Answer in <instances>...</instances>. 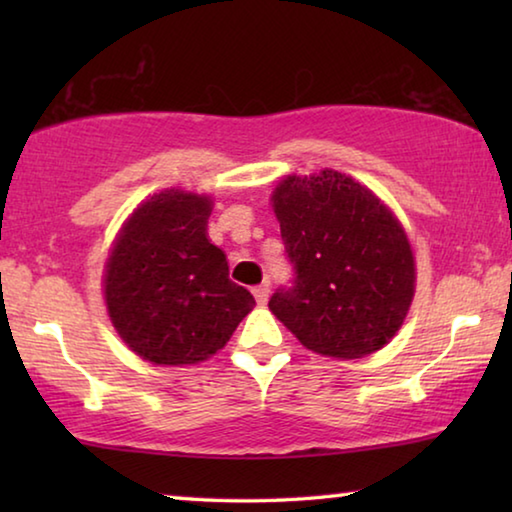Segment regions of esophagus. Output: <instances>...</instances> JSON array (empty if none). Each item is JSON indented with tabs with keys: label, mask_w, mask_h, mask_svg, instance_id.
<instances>
[{
	"label": "esophagus",
	"mask_w": 512,
	"mask_h": 512,
	"mask_svg": "<svg viewBox=\"0 0 512 512\" xmlns=\"http://www.w3.org/2000/svg\"><path fill=\"white\" fill-rule=\"evenodd\" d=\"M268 293H271V284H268V282L259 284V287L253 289V296H255V300H257V305H266Z\"/></svg>",
	"instance_id": "obj_1"
}]
</instances>
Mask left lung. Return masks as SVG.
I'll return each mask as SVG.
<instances>
[{"label":"left lung","mask_w":512,"mask_h":512,"mask_svg":"<svg viewBox=\"0 0 512 512\" xmlns=\"http://www.w3.org/2000/svg\"><path fill=\"white\" fill-rule=\"evenodd\" d=\"M271 201L296 277L268 309L325 357L361 359L384 348L415 291L400 221L370 189L332 169L284 178Z\"/></svg>","instance_id":"1"}]
</instances>
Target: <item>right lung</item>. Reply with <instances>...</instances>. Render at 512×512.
I'll return each mask as SVG.
<instances>
[{
	"label": "right lung",
	"instance_id": "right-lung-1",
	"mask_svg": "<svg viewBox=\"0 0 512 512\" xmlns=\"http://www.w3.org/2000/svg\"><path fill=\"white\" fill-rule=\"evenodd\" d=\"M212 201L167 189L126 221L103 289L112 325L135 354L160 366L205 361L230 341L255 298L228 277L207 239Z\"/></svg>",
	"mask_w": 512,
	"mask_h": 512
}]
</instances>
